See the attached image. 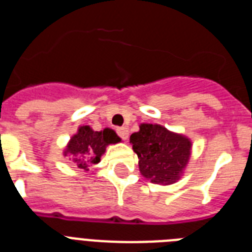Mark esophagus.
Instances as JSON below:
<instances>
[{
    "mask_svg": "<svg viewBox=\"0 0 252 252\" xmlns=\"http://www.w3.org/2000/svg\"><path fill=\"white\" fill-rule=\"evenodd\" d=\"M117 133L122 140L128 139V128L127 127H119L117 128Z\"/></svg>",
    "mask_w": 252,
    "mask_h": 252,
    "instance_id": "esophagus-1",
    "label": "esophagus"
}]
</instances>
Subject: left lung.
I'll return each instance as SVG.
<instances>
[{
	"label": "left lung",
	"mask_w": 252,
	"mask_h": 252,
	"mask_svg": "<svg viewBox=\"0 0 252 252\" xmlns=\"http://www.w3.org/2000/svg\"><path fill=\"white\" fill-rule=\"evenodd\" d=\"M130 137L139 170L151 183L170 186L183 177L192 155V141L158 124H141Z\"/></svg>",
	"instance_id": "8db88e82"
}]
</instances>
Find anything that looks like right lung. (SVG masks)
Masks as SVG:
<instances>
[{
    "mask_svg": "<svg viewBox=\"0 0 252 252\" xmlns=\"http://www.w3.org/2000/svg\"><path fill=\"white\" fill-rule=\"evenodd\" d=\"M121 142V137L112 128L94 131L91 126H79L63 150L64 157H69L78 168L88 170V166L98 164L108 145Z\"/></svg>",
    "mask_w": 252,
    "mask_h": 252,
    "instance_id": "right-lung-1",
    "label": "right lung"
}]
</instances>
